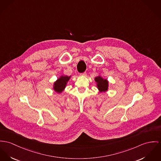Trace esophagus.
<instances>
[{
  "label": "esophagus",
  "mask_w": 161,
  "mask_h": 161,
  "mask_svg": "<svg viewBox=\"0 0 161 161\" xmlns=\"http://www.w3.org/2000/svg\"><path fill=\"white\" fill-rule=\"evenodd\" d=\"M86 72H83V73H81V74H80V75H81V76H86Z\"/></svg>",
  "instance_id": "obj_1"
}]
</instances>
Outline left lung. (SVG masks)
<instances>
[{"label":"left lung","mask_w":161,"mask_h":161,"mask_svg":"<svg viewBox=\"0 0 161 161\" xmlns=\"http://www.w3.org/2000/svg\"><path fill=\"white\" fill-rule=\"evenodd\" d=\"M95 81L100 92H105L108 90V81L107 79H103L100 76H97L95 78Z\"/></svg>","instance_id":"1"}]
</instances>
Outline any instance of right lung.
Returning <instances> with one entry per match:
<instances>
[{"instance_id": "add662e5", "label": "right lung", "mask_w": 161, "mask_h": 161, "mask_svg": "<svg viewBox=\"0 0 161 161\" xmlns=\"http://www.w3.org/2000/svg\"><path fill=\"white\" fill-rule=\"evenodd\" d=\"M70 76H61L54 83L53 85V89L58 93H61L64 90L67 85V83L69 81Z\"/></svg>"}]
</instances>
